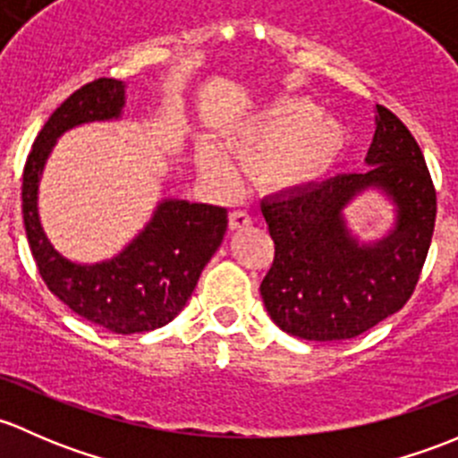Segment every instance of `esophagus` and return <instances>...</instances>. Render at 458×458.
Here are the masks:
<instances>
[{
  "mask_svg": "<svg viewBox=\"0 0 458 458\" xmlns=\"http://www.w3.org/2000/svg\"><path fill=\"white\" fill-rule=\"evenodd\" d=\"M253 218L242 209H235L229 214V227L231 229H244V227H251Z\"/></svg>",
  "mask_w": 458,
  "mask_h": 458,
  "instance_id": "obj_1",
  "label": "esophagus"
}]
</instances>
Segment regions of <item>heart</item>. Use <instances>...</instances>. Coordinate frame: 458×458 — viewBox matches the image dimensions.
I'll list each match as a JSON object with an SVG mask.
<instances>
[{
	"label": "heart",
	"instance_id": "b5f03b06",
	"mask_svg": "<svg viewBox=\"0 0 458 458\" xmlns=\"http://www.w3.org/2000/svg\"><path fill=\"white\" fill-rule=\"evenodd\" d=\"M348 145L346 127L319 116L309 98L284 97L268 103L249 123L229 136L225 148L249 172L262 169V182L277 194H300L319 185ZM200 172L218 185H233L235 167L214 143L196 152Z\"/></svg>",
	"mask_w": 458,
	"mask_h": 458
}]
</instances>
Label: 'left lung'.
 Masks as SVG:
<instances>
[{
	"mask_svg": "<svg viewBox=\"0 0 458 458\" xmlns=\"http://www.w3.org/2000/svg\"><path fill=\"white\" fill-rule=\"evenodd\" d=\"M375 123L369 169L260 202L276 244L262 301L273 322L300 339L357 337L397 313L421 276L435 231V185L408 127L384 106H377ZM366 189L384 191L398 211L389 235L370 245L360 243L343 218Z\"/></svg>",
	"mask_w": 458,
	"mask_h": 458,
	"instance_id": "8db88e82",
	"label": "left lung"
}]
</instances>
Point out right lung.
I'll use <instances>...</instances> for the list:
<instances>
[{"instance_id": "right-lung-1", "label": "right lung", "mask_w": 458, "mask_h": 458, "mask_svg": "<svg viewBox=\"0 0 458 458\" xmlns=\"http://www.w3.org/2000/svg\"><path fill=\"white\" fill-rule=\"evenodd\" d=\"M125 83L97 79L70 94L35 139L23 167L21 211L28 244L46 286L88 322L112 333H148L172 322L227 231V209L167 198L152 220L112 260L77 264L50 244L39 223L37 191L44 165L64 131L121 119Z\"/></svg>"}]
</instances>
